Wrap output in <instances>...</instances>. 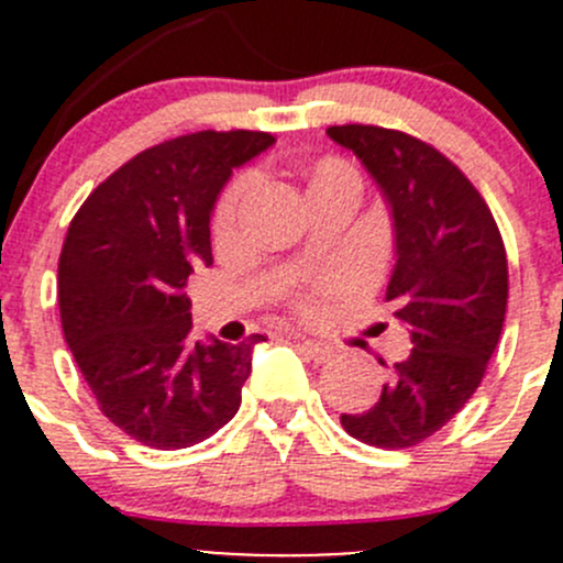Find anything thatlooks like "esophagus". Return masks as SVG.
<instances>
[{
	"mask_svg": "<svg viewBox=\"0 0 563 563\" xmlns=\"http://www.w3.org/2000/svg\"><path fill=\"white\" fill-rule=\"evenodd\" d=\"M297 343H299V349H302L305 354H308L313 362L332 360V349H329V345L313 343V340H308V338H297Z\"/></svg>",
	"mask_w": 563,
	"mask_h": 563,
	"instance_id": "obj_1",
	"label": "esophagus"
}]
</instances>
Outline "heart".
<instances>
[{
    "mask_svg": "<svg viewBox=\"0 0 563 563\" xmlns=\"http://www.w3.org/2000/svg\"><path fill=\"white\" fill-rule=\"evenodd\" d=\"M332 172H345V168H343V166H338V163H323V166L318 168V174H316V176L332 174ZM245 187H247V181H245V179L234 181V185H231L229 190L223 192V198H220L218 209H214V225H218L220 231H225V229H229L231 223H234L236 209H240L242 196H245Z\"/></svg>",
    "mask_w": 563,
    "mask_h": 563,
    "instance_id": "heart-1",
    "label": "heart"
}]
</instances>
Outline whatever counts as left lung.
Masks as SVG:
<instances>
[{"label":"left lung","mask_w":563,"mask_h":563,"mask_svg":"<svg viewBox=\"0 0 563 563\" xmlns=\"http://www.w3.org/2000/svg\"><path fill=\"white\" fill-rule=\"evenodd\" d=\"M382 187L395 225L387 302L411 334L382 397L340 424L362 444L406 450L430 439L468 402L507 313V250L493 212L435 146L376 124L327 128Z\"/></svg>","instance_id":"left-lung-1"}]
</instances>
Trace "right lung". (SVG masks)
Instances as JSON below:
<instances>
[{"label": "right lung", "instance_id": "right-lung-1", "mask_svg": "<svg viewBox=\"0 0 563 563\" xmlns=\"http://www.w3.org/2000/svg\"><path fill=\"white\" fill-rule=\"evenodd\" d=\"M275 144L201 130L150 146L100 181L67 229L59 316L100 411L152 450H185L234 419L253 345L190 340L185 286L212 264L209 218L234 168Z\"/></svg>", "mask_w": 563, "mask_h": 563}]
</instances>
